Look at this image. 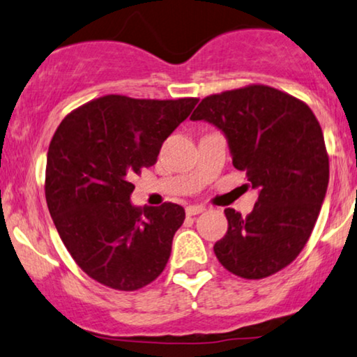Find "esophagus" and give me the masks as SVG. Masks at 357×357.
<instances>
[{
    "mask_svg": "<svg viewBox=\"0 0 357 357\" xmlns=\"http://www.w3.org/2000/svg\"><path fill=\"white\" fill-rule=\"evenodd\" d=\"M204 211H206V207H204V206H189V207H186V213L189 217L197 215V213H202Z\"/></svg>",
    "mask_w": 357,
    "mask_h": 357,
    "instance_id": "obj_1",
    "label": "esophagus"
}]
</instances>
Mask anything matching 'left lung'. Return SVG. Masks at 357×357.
Masks as SVG:
<instances>
[{
    "label": "left lung",
    "mask_w": 357,
    "mask_h": 357,
    "mask_svg": "<svg viewBox=\"0 0 357 357\" xmlns=\"http://www.w3.org/2000/svg\"><path fill=\"white\" fill-rule=\"evenodd\" d=\"M191 121L225 135L234 166L246 171L258 201L248 215L225 208L228 230L213 245L225 269L263 279L297 258L325 201L330 165L315 114L264 84L204 98Z\"/></svg>",
    "instance_id": "obj_1"
}]
</instances>
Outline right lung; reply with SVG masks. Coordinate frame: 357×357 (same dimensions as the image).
<instances>
[{
    "instance_id": "obj_1",
    "label": "right lung",
    "mask_w": 357,
    "mask_h": 357,
    "mask_svg": "<svg viewBox=\"0 0 357 357\" xmlns=\"http://www.w3.org/2000/svg\"><path fill=\"white\" fill-rule=\"evenodd\" d=\"M199 99L109 94L68 114L47 153L45 199L61 241L94 281L137 291L163 273L186 212L178 204H132V178L156 163L161 145Z\"/></svg>"
}]
</instances>
